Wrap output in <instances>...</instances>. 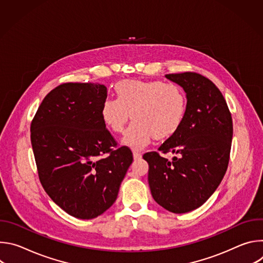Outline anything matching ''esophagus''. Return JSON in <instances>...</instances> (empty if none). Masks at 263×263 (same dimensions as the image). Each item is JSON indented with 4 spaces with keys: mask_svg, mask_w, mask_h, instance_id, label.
<instances>
[{
    "mask_svg": "<svg viewBox=\"0 0 263 263\" xmlns=\"http://www.w3.org/2000/svg\"><path fill=\"white\" fill-rule=\"evenodd\" d=\"M142 157V154L141 153H139V152H133V158L135 159V160H138V159H140Z\"/></svg>",
    "mask_w": 263,
    "mask_h": 263,
    "instance_id": "34e87169",
    "label": "esophagus"
}]
</instances>
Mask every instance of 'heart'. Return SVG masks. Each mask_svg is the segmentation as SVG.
<instances>
[{
  "label": "heart",
  "mask_w": 263,
  "mask_h": 263,
  "mask_svg": "<svg viewBox=\"0 0 263 263\" xmlns=\"http://www.w3.org/2000/svg\"><path fill=\"white\" fill-rule=\"evenodd\" d=\"M117 99H107L100 110L104 125L112 132L122 133L130 119L133 123L125 132L122 142L140 149L152 138L163 139L181 127L187 109L183 89L159 80L119 81L115 86Z\"/></svg>",
  "instance_id": "1"
}]
</instances>
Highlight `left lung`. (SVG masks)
<instances>
[{"instance_id":"left-lung-1","label":"left lung","mask_w":263,"mask_h":263,"mask_svg":"<svg viewBox=\"0 0 263 263\" xmlns=\"http://www.w3.org/2000/svg\"><path fill=\"white\" fill-rule=\"evenodd\" d=\"M187 99L185 118L178 131L158 151L176 154L168 160L157 152L145 153L153 199L164 209L185 213L202 206L226 174L233 135L226 100L209 79L197 72L168 73Z\"/></svg>"}]
</instances>
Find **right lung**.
<instances>
[{"label":"right lung","instance_id":"add662e5","mask_svg":"<svg viewBox=\"0 0 263 263\" xmlns=\"http://www.w3.org/2000/svg\"><path fill=\"white\" fill-rule=\"evenodd\" d=\"M107 88L64 83L51 90L31 124V143L46 193L71 216L91 219L110 208L133 161L104 125ZM104 157L103 158L102 156Z\"/></svg>","mask_w":263,"mask_h":263}]
</instances>
